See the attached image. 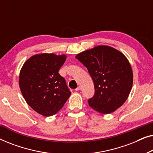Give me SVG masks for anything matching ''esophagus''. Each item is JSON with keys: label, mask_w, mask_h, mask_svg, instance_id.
I'll list each match as a JSON object with an SVG mask.
<instances>
[{"label": "esophagus", "mask_w": 153, "mask_h": 153, "mask_svg": "<svg viewBox=\"0 0 153 153\" xmlns=\"http://www.w3.org/2000/svg\"><path fill=\"white\" fill-rule=\"evenodd\" d=\"M80 90H81V86H80V85H79V86L77 87L76 89H75V91H80Z\"/></svg>", "instance_id": "esophagus-1"}]
</instances>
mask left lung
<instances>
[{"instance_id":"8db88e82","label":"left lung","mask_w":153,"mask_h":153,"mask_svg":"<svg viewBox=\"0 0 153 153\" xmlns=\"http://www.w3.org/2000/svg\"><path fill=\"white\" fill-rule=\"evenodd\" d=\"M76 58L86 67L93 79L95 95L88 100L96 111L108 114L126 101L133 84L131 65L118 50L100 45L77 54Z\"/></svg>"}]
</instances>
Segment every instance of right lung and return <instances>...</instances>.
Listing matches in <instances>:
<instances>
[{
    "mask_svg": "<svg viewBox=\"0 0 153 153\" xmlns=\"http://www.w3.org/2000/svg\"><path fill=\"white\" fill-rule=\"evenodd\" d=\"M66 58L65 54H36L21 69V92L27 104L44 116L59 111L71 95L65 80L58 73Z\"/></svg>",
    "mask_w": 153,
    "mask_h": 153,
    "instance_id": "right-lung-1",
    "label": "right lung"
}]
</instances>
